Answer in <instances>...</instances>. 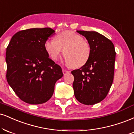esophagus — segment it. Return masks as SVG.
<instances>
[{
    "label": "esophagus",
    "instance_id": "obj_1",
    "mask_svg": "<svg viewBox=\"0 0 134 134\" xmlns=\"http://www.w3.org/2000/svg\"><path fill=\"white\" fill-rule=\"evenodd\" d=\"M62 72H63V74H64V75H66V74H67L69 73V71H68V70H65V69H63V70H62Z\"/></svg>",
    "mask_w": 134,
    "mask_h": 134
}]
</instances>
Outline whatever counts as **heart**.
I'll use <instances>...</instances> for the list:
<instances>
[{"label": "heart", "mask_w": 134, "mask_h": 134, "mask_svg": "<svg viewBox=\"0 0 134 134\" xmlns=\"http://www.w3.org/2000/svg\"><path fill=\"white\" fill-rule=\"evenodd\" d=\"M44 47L53 60H57L63 51L66 64L74 67L84 65L91 55V46L88 41L83 39L80 35L72 31L58 34L55 40H47Z\"/></svg>", "instance_id": "b5f03b06"}]
</instances>
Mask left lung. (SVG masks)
<instances>
[{
    "label": "left lung",
    "mask_w": 134,
    "mask_h": 134,
    "mask_svg": "<svg viewBox=\"0 0 134 134\" xmlns=\"http://www.w3.org/2000/svg\"><path fill=\"white\" fill-rule=\"evenodd\" d=\"M84 36L91 46L87 62L74 70L73 88L79 102L93 105L104 100L112 86L115 60V47L112 41L95 31L77 30Z\"/></svg>",
    "instance_id": "8db88e82"
}]
</instances>
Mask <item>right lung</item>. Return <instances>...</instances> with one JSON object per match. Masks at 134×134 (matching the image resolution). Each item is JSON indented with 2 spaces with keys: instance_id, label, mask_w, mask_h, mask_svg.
<instances>
[{
  "instance_id": "right-lung-1",
  "label": "right lung",
  "mask_w": 134,
  "mask_h": 134,
  "mask_svg": "<svg viewBox=\"0 0 134 134\" xmlns=\"http://www.w3.org/2000/svg\"><path fill=\"white\" fill-rule=\"evenodd\" d=\"M55 32L49 27L19 31L7 50V80L24 102L41 104L52 96L56 82L63 76L61 67L49 57L44 44Z\"/></svg>"
}]
</instances>
